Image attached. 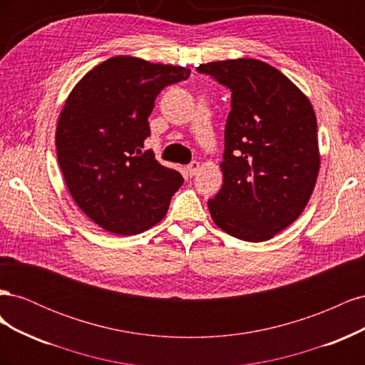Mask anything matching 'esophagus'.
I'll return each mask as SVG.
<instances>
[{"label":"esophagus","instance_id":"obj_1","mask_svg":"<svg viewBox=\"0 0 365 365\" xmlns=\"http://www.w3.org/2000/svg\"><path fill=\"white\" fill-rule=\"evenodd\" d=\"M200 168H201L200 163H197V161H192L189 165H187V175L195 176V175L197 173V170H200Z\"/></svg>","mask_w":365,"mask_h":365}]
</instances>
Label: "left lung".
<instances>
[{
  "label": "left lung",
  "instance_id": "obj_1",
  "mask_svg": "<svg viewBox=\"0 0 365 365\" xmlns=\"http://www.w3.org/2000/svg\"><path fill=\"white\" fill-rule=\"evenodd\" d=\"M196 70L231 91L220 163L224 182L208 201L210 215L230 236L269 240L303 213L318 178L312 103L263 61H216Z\"/></svg>",
  "mask_w": 365,
  "mask_h": 365
}]
</instances>
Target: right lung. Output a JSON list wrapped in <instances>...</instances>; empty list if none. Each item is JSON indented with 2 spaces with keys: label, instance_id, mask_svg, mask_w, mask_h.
Masks as SVG:
<instances>
[{
  "label": "right lung",
  "instance_id": "add662e5",
  "mask_svg": "<svg viewBox=\"0 0 365 365\" xmlns=\"http://www.w3.org/2000/svg\"><path fill=\"white\" fill-rule=\"evenodd\" d=\"M190 70L114 56L76 83L56 126L58 161L74 202L98 227L120 236L140 235L168 213L182 184L145 150L148 117L164 86Z\"/></svg>",
  "mask_w": 365,
  "mask_h": 365
}]
</instances>
